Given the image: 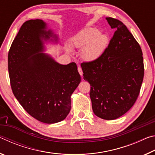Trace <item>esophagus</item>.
<instances>
[{"instance_id": "1", "label": "esophagus", "mask_w": 155, "mask_h": 155, "mask_svg": "<svg viewBox=\"0 0 155 155\" xmlns=\"http://www.w3.org/2000/svg\"><path fill=\"white\" fill-rule=\"evenodd\" d=\"M78 73L80 74V75H81V76L83 75V70H82V69H81V67H78Z\"/></svg>"}]
</instances>
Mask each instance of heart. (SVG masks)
<instances>
[{
  "mask_svg": "<svg viewBox=\"0 0 155 155\" xmlns=\"http://www.w3.org/2000/svg\"><path fill=\"white\" fill-rule=\"evenodd\" d=\"M108 44V37L101 33L96 28H85L77 33L72 40V45L75 48H82L81 57L87 61H93L98 59L103 53ZM68 52L72 48L66 46Z\"/></svg>",
  "mask_w": 155,
  "mask_h": 155,
  "instance_id": "1",
  "label": "heart"
}]
</instances>
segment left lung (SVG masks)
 Listing matches in <instances>:
<instances>
[{"label":"left lung","mask_w":155,"mask_h":155,"mask_svg":"<svg viewBox=\"0 0 155 155\" xmlns=\"http://www.w3.org/2000/svg\"><path fill=\"white\" fill-rule=\"evenodd\" d=\"M115 28L107 48L95 61L81 64L84 80L91 85L90 96L96 116L115 120L126 114L140 94L144 75L140 44L123 23L106 18Z\"/></svg>","instance_id":"obj_1"}]
</instances>
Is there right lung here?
I'll return each instance as SVG.
<instances>
[{
	"label": "right lung",
	"instance_id": "obj_1",
	"mask_svg": "<svg viewBox=\"0 0 155 155\" xmlns=\"http://www.w3.org/2000/svg\"><path fill=\"white\" fill-rule=\"evenodd\" d=\"M41 20L20 27L8 53L14 95L28 114L46 124L64 120L71 109L70 97L81 82L74 62L61 65L44 51V40L54 36Z\"/></svg>",
	"mask_w": 155,
	"mask_h": 155
}]
</instances>
